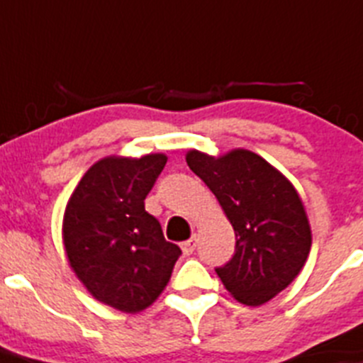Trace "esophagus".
<instances>
[{
  "mask_svg": "<svg viewBox=\"0 0 363 363\" xmlns=\"http://www.w3.org/2000/svg\"><path fill=\"white\" fill-rule=\"evenodd\" d=\"M196 243H198V240L196 238H189L188 242H184L181 245V249H182V252H184V255H189V254H193L194 252V249H196Z\"/></svg>",
  "mask_w": 363,
  "mask_h": 363,
  "instance_id": "34e87169",
  "label": "esophagus"
}]
</instances>
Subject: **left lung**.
Returning a JSON list of instances; mask_svg holds the SVG:
<instances>
[{"label": "left lung", "instance_id": "1", "mask_svg": "<svg viewBox=\"0 0 363 363\" xmlns=\"http://www.w3.org/2000/svg\"><path fill=\"white\" fill-rule=\"evenodd\" d=\"M191 169L219 200L235 230V254L216 268L238 303L261 306L299 274L311 249V228L292 182L247 150L186 155Z\"/></svg>", "mask_w": 363, "mask_h": 363}]
</instances>
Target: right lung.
Returning a JSON list of instances; mask_svg holds the SVG:
<instances>
[{
	"label": "right lung",
	"mask_w": 363,
	"mask_h": 363,
	"mask_svg": "<svg viewBox=\"0 0 363 363\" xmlns=\"http://www.w3.org/2000/svg\"><path fill=\"white\" fill-rule=\"evenodd\" d=\"M165 163L160 152L99 160L66 205L62 240L72 272L95 299L114 310L137 313L151 306L181 255L144 208Z\"/></svg>",
	"instance_id": "obj_1"
}]
</instances>
